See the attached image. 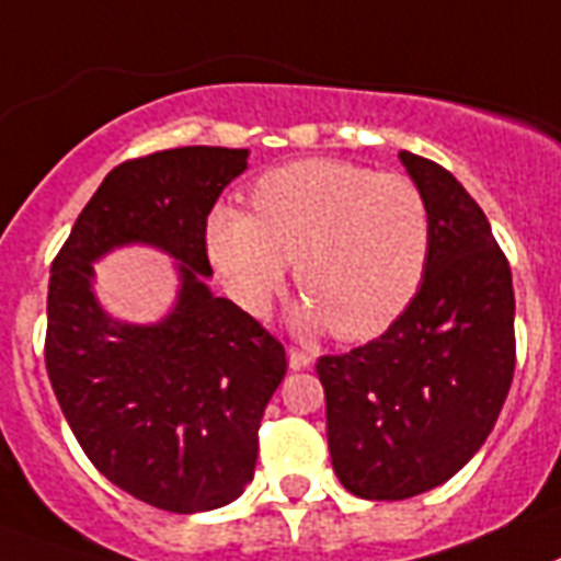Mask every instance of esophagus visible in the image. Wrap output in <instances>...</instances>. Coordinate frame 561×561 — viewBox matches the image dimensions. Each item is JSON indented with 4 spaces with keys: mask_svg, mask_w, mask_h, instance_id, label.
<instances>
[{
    "mask_svg": "<svg viewBox=\"0 0 561 561\" xmlns=\"http://www.w3.org/2000/svg\"><path fill=\"white\" fill-rule=\"evenodd\" d=\"M314 364V353L309 350H298V346H289V367L291 369H307Z\"/></svg>",
    "mask_w": 561,
    "mask_h": 561,
    "instance_id": "1",
    "label": "esophagus"
}]
</instances>
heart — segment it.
<instances>
[{
  "mask_svg": "<svg viewBox=\"0 0 561 561\" xmlns=\"http://www.w3.org/2000/svg\"><path fill=\"white\" fill-rule=\"evenodd\" d=\"M252 211L217 203L206 217V252L247 312H263L289 261L307 298L300 321L344 341L381 335L419 295L433 243L430 208L396 171L309 157L266 171Z\"/></svg>",
  "mask_w": 561,
  "mask_h": 561,
  "instance_id": "obj_1",
  "label": "heart"
}]
</instances>
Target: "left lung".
Returning a JSON list of instances; mask_svg holds the SVG:
<instances>
[{
  "label": "left lung",
  "mask_w": 561,
  "mask_h": 561,
  "mask_svg": "<svg viewBox=\"0 0 561 561\" xmlns=\"http://www.w3.org/2000/svg\"><path fill=\"white\" fill-rule=\"evenodd\" d=\"M398 157L433 224L421 289L381 337L318 358L335 476L373 502L453 479L488 442L516 367L513 277L488 217L450 171Z\"/></svg>",
  "instance_id": "obj_1"
}]
</instances>
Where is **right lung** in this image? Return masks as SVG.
Here are the masks:
<instances>
[{
	"mask_svg": "<svg viewBox=\"0 0 561 561\" xmlns=\"http://www.w3.org/2000/svg\"><path fill=\"white\" fill-rule=\"evenodd\" d=\"M247 160L249 148L186 146L117 165L50 266L45 367L62 415L111 484L169 513L243 493L286 375L280 341L206 284V217ZM134 242L179 261V300L157 324L95 300L93 263Z\"/></svg>",
	"mask_w": 561,
	"mask_h": 561,
	"instance_id": "1",
	"label": "right lung"
}]
</instances>
